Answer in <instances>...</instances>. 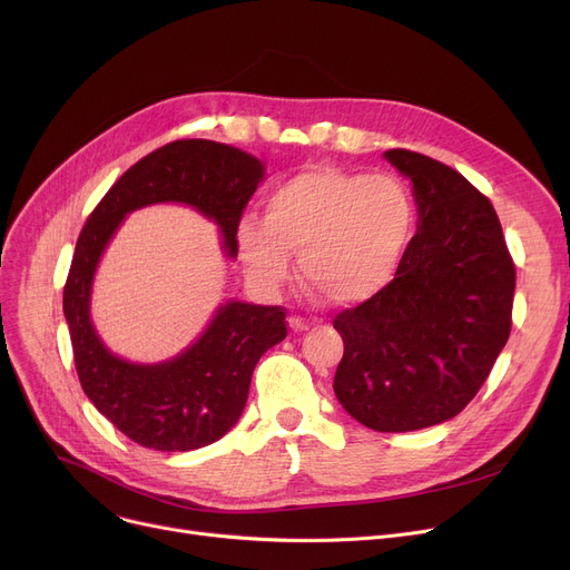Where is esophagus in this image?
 <instances>
[{
	"label": "esophagus",
	"instance_id": "1",
	"mask_svg": "<svg viewBox=\"0 0 570 570\" xmlns=\"http://www.w3.org/2000/svg\"><path fill=\"white\" fill-rule=\"evenodd\" d=\"M287 322H289V330H292L294 334H302V332H308V330H311V322H308L306 317L292 315Z\"/></svg>",
	"mask_w": 570,
	"mask_h": 570
}]
</instances>
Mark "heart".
I'll return each mask as SVG.
<instances>
[{"label":"heart","mask_w":570,"mask_h":570,"mask_svg":"<svg viewBox=\"0 0 570 570\" xmlns=\"http://www.w3.org/2000/svg\"><path fill=\"white\" fill-rule=\"evenodd\" d=\"M413 232L415 206L396 178L320 167L271 189L262 220L240 218L236 248L264 287H278L289 253H299L304 285L327 304L350 306L392 283Z\"/></svg>","instance_id":"b5f03b06"}]
</instances>
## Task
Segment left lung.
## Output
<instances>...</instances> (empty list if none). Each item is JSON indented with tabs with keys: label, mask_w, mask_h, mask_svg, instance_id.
<instances>
[{
	"label": "left lung",
	"mask_w": 570,
	"mask_h": 570,
	"mask_svg": "<svg viewBox=\"0 0 570 570\" xmlns=\"http://www.w3.org/2000/svg\"><path fill=\"white\" fill-rule=\"evenodd\" d=\"M385 157L413 183L417 234L392 283L334 317V392L364 426L399 433L478 394L510 336L514 264L492 202L462 174L405 148Z\"/></svg>",
	"instance_id": "obj_1"
}]
</instances>
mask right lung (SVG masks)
Instances as JSON below:
<instances>
[{
    "label": "right lung",
    "instance_id": "add662e5",
    "mask_svg": "<svg viewBox=\"0 0 570 570\" xmlns=\"http://www.w3.org/2000/svg\"><path fill=\"white\" fill-rule=\"evenodd\" d=\"M262 178V161L238 148L174 141L129 167L80 229L65 285L73 364L95 409L134 443L187 452L223 439L243 413L259 357L287 336V322L283 306L227 302L183 355L161 364L120 360L90 322V289L106 243L127 213L178 202L218 223L227 255L236 257V225Z\"/></svg>",
    "mask_w": 570,
    "mask_h": 570
}]
</instances>
